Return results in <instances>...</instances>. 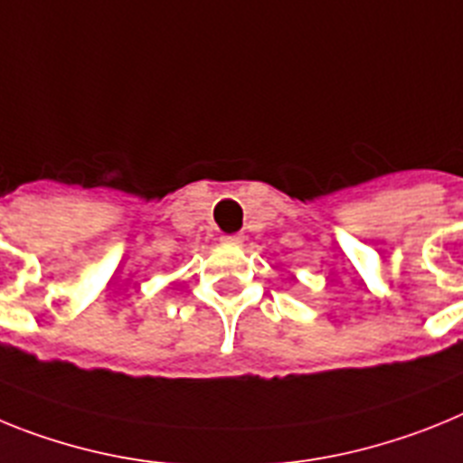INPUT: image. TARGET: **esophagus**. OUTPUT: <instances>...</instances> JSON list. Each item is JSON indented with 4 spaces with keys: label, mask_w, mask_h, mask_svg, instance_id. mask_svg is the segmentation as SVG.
Returning <instances> with one entry per match:
<instances>
[{
    "label": "esophagus",
    "mask_w": 463,
    "mask_h": 463,
    "mask_svg": "<svg viewBox=\"0 0 463 463\" xmlns=\"http://www.w3.org/2000/svg\"><path fill=\"white\" fill-rule=\"evenodd\" d=\"M221 242L231 244V247H240V244L244 242V235H240V232H232V235H223V237H221Z\"/></svg>",
    "instance_id": "34e87169"
}]
</instances>
